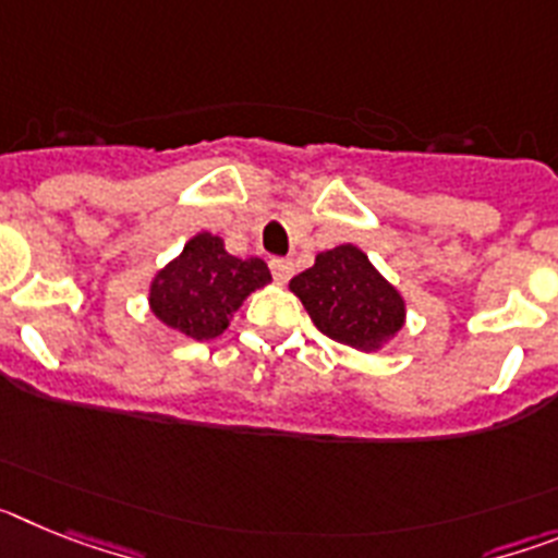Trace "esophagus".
Instances as JSON below:
<instances>
[{
	"label": "esophagus",
	"instance_id": "1",
	"mask_svg": "<svg viewBox=\"0 0 558 558\" xmlns=\"http://www.w3.org/2000/svg\"><path fill=\"white\" fill-rule=\"evenodd\" d=\"M293 263L290 259H282V256H276V259H270V274H274L276 282H288L290 276H293Z\"/></svg>",
	"mask_w": 558,
	"mask_h": 558
}]
</instances>
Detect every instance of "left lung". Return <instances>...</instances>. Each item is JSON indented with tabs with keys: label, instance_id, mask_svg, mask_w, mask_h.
<instances>
[{
	"label": "left lung",
	"instance_id": "8db88e82",
	"mask_svg": "<svg viewBox=\"0 0 558 558\" xmlns=\"http://www.w3.org/2000/svg\"><path fill=\"white\" fill-rule=\"evenodd\" d=\"M290 290L327 338L360 352H377L405 324V299L352 243L322 251Z\"/></svg>",
	"mask_w": 558,
	"mask_h": 558
}]
</instances>
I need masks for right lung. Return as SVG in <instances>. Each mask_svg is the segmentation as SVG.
Wrapping results in <instances>:
<instances>
[{"label": "right lung", "mask_w": 558, "mask_h": 558, "mask_svg": "<svg viewBox=\"0 0 558 558\" xmlns=\"http://www.w3.org/2000/svg\"><path fill=\"white\" fill-rule=\"evenodd\" d=\"M268 282L270 270L259 256H231L220 236L201 231L153 276L147 302L161 324L184 338L209 340L229 327L245 295Z\"/></svg>", "instance_id": "right-lung-1"}]
</instances>
